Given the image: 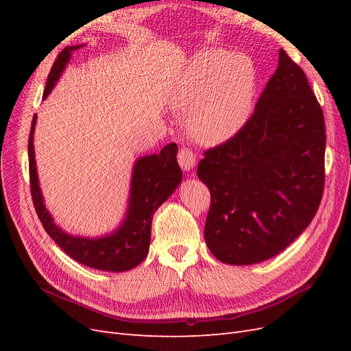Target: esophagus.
Here are the masks:
<instances>
[{
	"label": "esophagus",
	"mask_w": 351,
	"mask_h": 351,
	"mask_svg": "<svg viewBox=\"0 0 351 351\" xmlns=\"http://www.w3.org/2000/svg\"><path fill=\"white\" fill-rule=\"evenodd\" d=\"M177 159H178L180 167H182L184 171H190V169H193V167L196 164V155L190 149H187V147H183V149L178 152Z\"/></svg>",
	"instance_id": "esophagus-1"
}]
</instances>
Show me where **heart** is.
<instances>
[{
	"instance_id": "b5f03b06",
	"label": "heart",
	"mask_w": 351,
	"mask_h": 351,
	"mask_svg": "<svg viewBox=\"0 0 351 351\" xmlns=\"http://www.w3.org/2000/svg\"><path fill=\"white\" fill-rule=\"evenodd\" d=\"M256 71L249 57L212 48L197 54L171 92L176 108L190 110L189 130L206 146L236 136L252 115Z\"/></svg>"
}]
</instances>
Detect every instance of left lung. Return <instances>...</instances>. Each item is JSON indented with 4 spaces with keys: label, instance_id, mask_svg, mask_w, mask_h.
<instances>
[{
    "label": "left lung",
    "instance_id": "8db88e82",
    "mask_svg": "<svg viewBox=\"0 0 351 351\" xmlns=\"http://www.w3.org/2000/svg\"><path fill=\"white\" fill-rule=\"evenodd\" d=\"M325 123L306 74L280 49L278 69L249 121L205 152V241L228 265L277 256L311 224L324 192Z\"/></svg>",
    "mask_w": 351,
    "mask_h": 351
}]
</instances>
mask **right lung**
Segmentation results:
<instances>
[{
  "label": "right lung",
  "mask_w": 351,
  "mask_h": 351,
  "mask_svg": "<svg viewBox=\"0 0 351 351\" xmlns=\"http://www.w3.org/2000/svg\"><path fill=\"white\" fill-rule=\"evenodd\" d=\"M82 47L74 45L61 51L48 76L44 99L56 88L62 71L69 64L71 52ZM36 119L35 114L29 136L30 192L36 214L45 231L70 258L89 268L108 272H124L136 268L145 261L149 252L151 226L155 210L182 183L183 173L177 162V145L169 143L161 154L145 155L136 159L130 180L129 204L119 227L99 237L74 236L56 224L45 206L44 195L39 186L34 146Z\"/></svg>",
  "instance_id": "obj_1"
}]
</instances>
